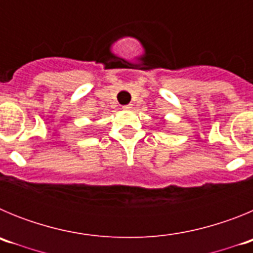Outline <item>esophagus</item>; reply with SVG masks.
<instances>
[{
	"label": "esophagus",
	"instance_id": "esophagus-1",
	"mask_svg": "<svg viewBox=\"0 0 253 253\" xmlns=\"http://www.w3.org/2000/svg\"><path fill=\"white\" fill-rule=\"evenodd\" d=\"M123 109H124V110H131L133 106H131V105H125V106H123Z\"/></svg>",
	"mask_w": 253,
	"mask_h": 253
}]
</instances>
